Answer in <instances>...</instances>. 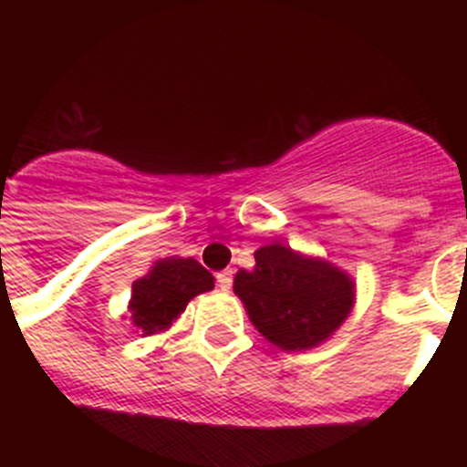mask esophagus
Masks as SVG:
<instances>
[{"instance_id":"34e87169","label":"esophagus","mask_w":467,"mask_h":467,"mask_svg":"<svg viewBox=\"0 0 467 467\" xmlns=\"http://www.w3.org/2000/svg\"><path fill=\"white\" fill-rule=\"evenodd\" d=\"M217 278V287L220 290H231V283H234V275H231V271H220V274L214 275Z\"/></svg>"}]
</instances>
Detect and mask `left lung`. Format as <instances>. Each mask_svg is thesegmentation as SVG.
Returning a JSON list of instances; mask_svg holds the SVG:
<instances>
[{
    "label": "left lung",
    "instance_id": "obj_1",
    "mask_svg": "<svg viewBox=\"0 0 467 467\" xmlns=\"http://www.w3.org/2000/svg\"><path fill=\"white\" fill-rule=\"evenodd\" d=\"M234 292L254 327L283 350L317 346L353 306V280L344 271L280 243L259 247L254 269L238 271Z\"/></svg>",
    "mask_w": 467,
    "mask_h": 467
}]
</instances>
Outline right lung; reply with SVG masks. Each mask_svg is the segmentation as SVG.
Instances as JSON below:
<instances>
[{"label":"right lung","mask_w":467,"mask_h":467,"mask_svg":"<svg viewBox=\"0 0 467 467\" xmlns=\"http://www.w3.org/2000/svg\"><path fill=\"white\" fill-rule=\"evenodd\" d=\"M213 287L214 278L196 259L156 262L150 274L133 283V323L144 334L163 332L184 311L189 299L201 292H210Z\"/></svg>","instance_id":"add662e5"}]
</instances>
